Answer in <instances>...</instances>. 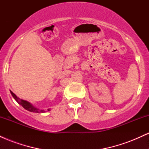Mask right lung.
<instances>
[{"mask_svg": "<svg viewBox=\"0 0 149 149\" xmlns=\"http://www.w3.org/2000/svg\"><path fill=\"white\" fill-rule=\"evenodd\" d=\"M10 93H11L12 96L13 97V98L16 100V102H17L19 104H20V105L22 106V107L24 108L26 110L29 111H31V112H33V113H45V110L38 109V108L35 107L34 106L32 105L30 102H27V101L20 100V99L19 98V97H17L16 95H15L12 91H10ZM50 111V109H47V111Z\"/></svg>", "mask_w": 149, "mask_h": 149, "instance_id": "1", "label": "right lung"}]
</instances>
